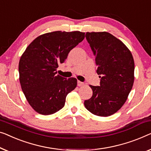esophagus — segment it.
Instances as JSON below:
<instances>
[{"label":"esophagus","mask_w":151,"mask_h":151,"mask_svg":"<svg viewBox=\"0 0 151 151\" xmlns=\"http://www.w3.org/2000/svg\"><path fill=\"white\" fill-rule=\"evenodd\" d=\"M84 85V83L80 82V81H78V86H82Z\"/></svg>","instance_id":"1"}]
</instances>
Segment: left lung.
I'll return each mask as SVG.
<instances>
[{
    "label": "left lung",
    "mask_w": 151,
    "mask_h": 151,
    "mask_svg": "<svg viewBox=\"0 0 151 151\" xmlns=\"http://www.w3.org/2000/svg\"><path fill=\"white\" fill-rule=\"evenodd\" d=\"M86 39L95 56L100 86L90 85L91 99L84 101L89 112L109 116L121 108L134 82V60L130 50L107 32H87Z\"/></svg>",
    "instance_id": "1"
}]
</instances>
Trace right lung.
<instances>
[{
	"label": "right lung",
	"mask_w": 151,
	"mask_h": 151,
	"mask_svg": "<svg viewBox=\"0 0 151 151\" xmlns=\"http://www.w3.org/2000/svg\"><path fill=\"white\" fill-rule=\"evenodd\" d=\"M80 31H54L34 39L19 62L21 88L35 111L50 115L65 106L67 95L77 86V79L57 75L56 69L69 52L84 39Z\"/></svg>",
	"instance_id": "obj_1"
}]
</instances>
